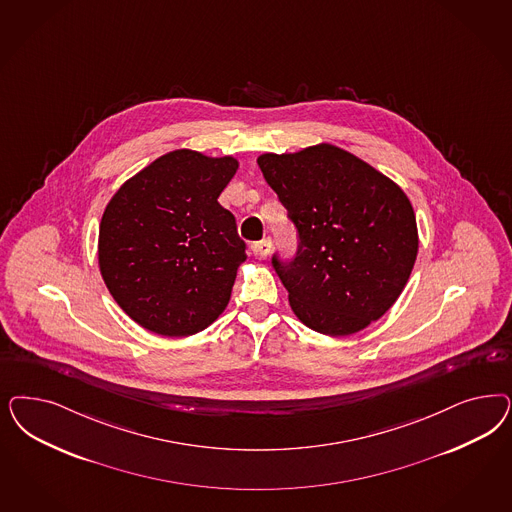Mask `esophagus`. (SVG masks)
<instances>
[{"label":"esophagus","instance_id":"1","mask_svg":"<svg viewBox=\"0 0 512 512\" xmlns=\"http://www.w3.org/2000/svg\"><path fill=\"white\" fill-rule=\"evenodd\" d=\"M271 252V239H262L258 243L252 245V254L258 258V260H265Z\"/></svg>","mask_w":512,"mask_h":512}]
</instances>
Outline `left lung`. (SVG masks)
Returning <instances> with one entry per match:
<instances>
[{"mask_svg": "<svg viewBox=\"0 0 512 512\" xmlns=\"http://www.w3.org/2000/svg\"><path fill=\"white\" fill-rule=\"evenodd\" d=\"M296 224L292 262L273 256L290 307L311 330L345 337L379 320L418 254L413 205L396 182L330 143L258 158Z\"/></svg>", "mask_w": 512, "mask_h": 512, "instance_id": "left-lung-1", "label": "left lung"}]
</instances>
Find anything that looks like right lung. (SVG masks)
<instances>
[{"instance_id": "1", "label": "right lung", "mask_w": 512, "mask_h": 512, "mask_svg": "<svg viewBox=\"0 0 512 512\" xmlns=\"http://www.w3.org/2000/svg\"><path fill=\"white\" fill-rule=\"evenodd\" d=\"M239 162L167 152L124 182L99 224L101 277L145 330L188 337L211 326L247 260L235 216L218 203Z\"/></svg>"}]
</instances>
